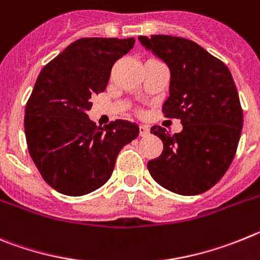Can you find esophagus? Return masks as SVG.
Listing matches in <instances>:
<instances>
[{"label": "esophagus", "mask_w": 260, "mask_h": 260, "mask_svg": "<svg viewBox=\"0 0 260 260\" xmlns=\"http://www.w3.org/2000/svg\"><path fill=\"white\" fill-rule=\"evenodd\" d=\"M150 133V129L146 127V125H140V136L141 137H146Z\"/></svg>", "instance_id": "1"}]
</instances>
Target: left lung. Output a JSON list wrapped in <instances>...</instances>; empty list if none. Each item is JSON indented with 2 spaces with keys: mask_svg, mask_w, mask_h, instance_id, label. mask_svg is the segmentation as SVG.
Returning <instances> with one entry per match:
<instances>
[{
  "mask_svg": "<svg viewBox=\"0 0 260 260\" xmlns=\"http://www.w3.org/2000/svg\"><path fill=\"white\" fill-rule=\"evenodd\" d=\"M140 43L167 63L170 97L166 118L180 119L182 131L171 135L160 125L150 132L163 142L162 154L147 162L159 185L181 196H196L216 184L232 163L244 114L228 67L182 37L153 35Z\"/></svg>",
  "mask_w": 260,
  "mask_h": 260,
  "instance_id": "8db88e82",
  "label": "left lung"
}]
</instances>
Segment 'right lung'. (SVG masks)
<instances>
[{
    "mask_svg": "<svg viewBox=\"0 0 260 260\" xmlns=\"http://www.w3.org/2000/svg\"><path fill=\"white\" fill-rule=\"evenodd\" d=\"M135 39L84 37L41 70L25 105L29 155L46 184L71 197L101 188L119 151L139 136L127 120L97 127L88 118L90 98L106 89L114 63Z\"/></svg>",
    "mask_w": 260,
    "mask_h": 260,
    "instance_id": "1",
    "label": "right lung"
}]
</instances>
